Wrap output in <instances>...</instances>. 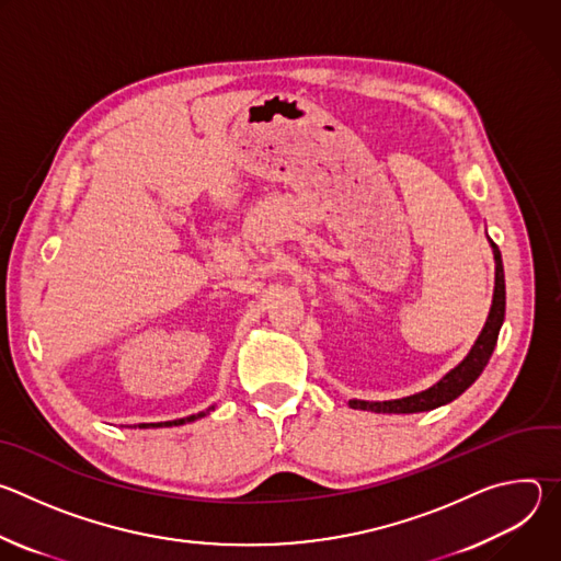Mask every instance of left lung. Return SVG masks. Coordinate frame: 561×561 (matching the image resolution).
<instances>
[{"mask_svg": "<svg viewBox=\"0 0 561 561\" xmlns=\"http://www.w3.org/2000/svg\"><path fill=\"white\" fill-rule=\"evenodd\" d=\"M493 253H495V295H493V306L486 319V327L482 331V335L477 337L474 346L470 348V353L466 355V359L453 368L444 379H439L433 388L404 397V399H392V402H357L353 399L351 407L359 409V411H370V413H424V411H433L437 407H444L448 402H453L455 397H459L479 375L486 368L497 337H500V329L504 324V314H506V282H504V264H502V253L497 249V244H493Z\"/></svg>", "mask_w": 561, "mask_h": 561, "instance_id": "left-lung-1", "label": "left lung"}]
</instances>
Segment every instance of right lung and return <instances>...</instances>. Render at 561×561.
Listing matches in <instances>:
<instances>
[{
	"mask_svg": "<svg viewBox=\"0 0 561 561\" xmlns=\"http://www.w3.org/2000/svg\"><path fill=\"white\" fill-rule=\"evenodd\" d=\"M210 411V409H208ZM208 411H204V413H197V415H191V417H184V420H175V422H162V424H139L141 428H148V426H180V424H186V422H195V420H199V417H204V415H208Z\"/></svg>",
	"mask_w": 561,
	"mask_h": 561,
	"instance_id": "add662e5",
	"label": "right lung"
}]
</instances>
